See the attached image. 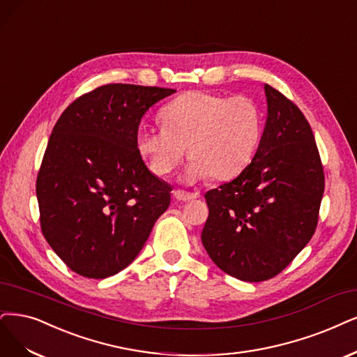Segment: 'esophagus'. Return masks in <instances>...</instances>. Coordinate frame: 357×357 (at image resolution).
Here are the masks:
<instances>
[{"instance_id":"obj_1","label":"esophagus","mask_w":357,"mask_h":357,"mask_svg":"<svg viewBox=\"0 0 357 357\" xmlns=\"http://www.w3.org/2000/svg\"><path fill=\"white\" fill-rule=\"evenodd\" d=\"M174 197L178 202H190V200L197 199V192H187L182 190H176V191H174Z\"/></svg>"}]
</instances>
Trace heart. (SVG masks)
<instances>
[{
	"mask_svg": "<svg viewBox=\"0 0 357 357\" xmlns=\"http://www.w3.org/2000/svg\"><path fill=\"white\" fill-rule=\"evenodd\" d=\"M158 116L163 128L141 125L135 134L138 153L157 176L170 175L187 149L192 158L188 182L232 179L253 160L261 138L260 112L245 97L190 91L167 102Z\"/></svg>",
	"mask_w": 357,
	"mask_h": 357,
	"instance_id": "1",
	"label": "heart"
}]
</instances>
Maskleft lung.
<instances>
[{
	"instance_id": "8db88e82",
	"label": "left lung",
	"mask_w": 357,
	"mask_h": 357,
	"mask_svg": "<svg viewBox=\"0 0 357 357\" xmlns=\"http://www.w3.org/2000/svg\"><path fill=\"white\" fill-rule=\"evenodd\" d=\"M265 94L266 125L252 163L204 195L206 252L219 269L247 282L273 278L306 247L325 188L305 114L268 84Z\"/></svg>"
}]
</instances>
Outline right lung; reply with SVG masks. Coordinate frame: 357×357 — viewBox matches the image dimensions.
Returning a JSON list of instances; mask_svg holds the SVG:
<instances>
[{"label":"right lung","instance_id":"right-lung-1","mask_svg":"<svg viewBox=\"0 0 357 357\" xmlns=\"http://www.w3.org/2000/svg\"><path fill=\"white\" fill-rule=\"evenodd\" d=\"M175 89L109 84L76 98L51 132L36 178L47 243L77 275L102 280L125 269L170 204L135 134L151 105Z\"/></svg>","mask_w":357,"mask_h":357}]
</instances>
